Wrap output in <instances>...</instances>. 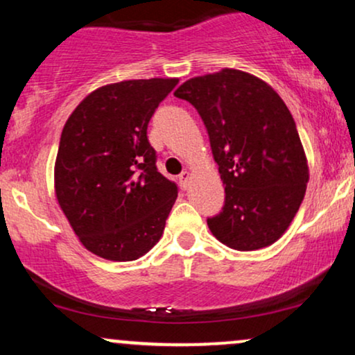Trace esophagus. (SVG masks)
<instances>
[{"label":"esophagus","instance_id":"34e87169","mask_svg":"<svg viewBox=\"0 0 355 355\" xmlns=\"http://www.w3.org/2000/svg\"><path fill=\"white\" fill-rule=\"evenodd\" d=\"M178 182H180V185L183 187V189H187L189 187V182H190V172H182L180 177H178Z\"/></svg>","mask_w":355,"mask_h":355}]
</instances>
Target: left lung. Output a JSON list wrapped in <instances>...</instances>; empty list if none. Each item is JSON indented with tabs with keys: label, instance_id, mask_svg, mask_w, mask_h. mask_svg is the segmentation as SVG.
<instances>
[{
	"label": "left lung",
	"instance_id": "8db88e82",
	"mask_svg": "<svg viewBox=\"0 0 355 355\" xmlns=\"http://www.w3.org/2000/svg\"><path fill=\"white\" fill-rule=\"evenodd\" d=\"M173 95L202 116L225 185V205L207 220L214 237L240 252L272 245L294 220L309 182L287 105L266 81L234 68L187 80Z\"/></svg>",
	"mask_w": 355,
	"mask_h": 355
}]
</instances>
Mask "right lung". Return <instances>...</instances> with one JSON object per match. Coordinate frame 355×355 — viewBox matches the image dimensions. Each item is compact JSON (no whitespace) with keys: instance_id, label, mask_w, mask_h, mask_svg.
Segmentation results:
<instances>
[{"instance_id":"1","label":"right lung","mask_w":355,"mask_h":355,"mask_svg":"<svg viewBox=\"0 0 355 355\" xmlns=\"http://www.w3.org/2000/svg\"><path fill=\"white\" fill-rule=\"evenodd\" d=\"M178 78L125 80L93 89L63 126L55 193L92 254L140 259L164 234L177 185L157 170L148 121Z\"/></svg>"}]
</instances>
